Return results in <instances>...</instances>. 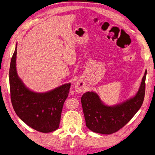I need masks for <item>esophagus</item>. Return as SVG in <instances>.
I'll list each match as a JSON object with an SVG mask.
<instances>
[{"mask_svg":"<svg viewBox=\"0 0 155 155\" xmlns=\"http://www.w3.org/2000/svg\"><path fill=\"white\" fill-rule=\"evenodd\" d=\"M85 89L84 84L82 82H78L75 86V91L77 93H82Z\"/></svg>","mask_w":155,"mask_h":155,"instance_id":"esophagus-1","label":"esophagus"}]
</instances>
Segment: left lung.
<instances>
[{
	"label": "left lung",
	"instance_id": "1",
	"mask_svg": "<svg viewBox=\"0 0 155 155\" xmlns=\"http://www.w3.org/2000/svg\"><path fill=\"white\" fill-rule=\"evenodd\" d=\"M146 74L147 70L135 95L114 106L105 104L95 92L85 93L81 103L87 127L94 133L110 134L129 122L143 104Z\"/></svg>",
	"mask_w": 155,
	"mask_h": 155
}]
</instances>
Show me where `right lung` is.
Wrapping results in <instances>:
<instances>
[{"instance_id": "obj_1", "label": "right lung", "mask_w": 155, "mask_h": 155, "mask_svg": "<svg viewBox=\"0 0 155 155\" xmlns=\"http://www.w3.org/2000/svg\"><path fill=\"white\" fill-rule=\"evenodd\" d=\"M17 45L9 72L13 107L17 116L28 126L42 133L53 132L59 127L63 105L68 96L71 83L45 93L30 90L18 76Z\"/></svg>"}]
</instances>
